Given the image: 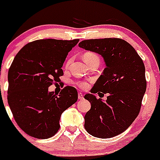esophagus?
I'll return each instance as SVG.
<instances>
[{
    "mask_svg": "<svg viewBox=\"0 0 160 160\" xmlns=\"http://www.w3.org/2000/svg\"><path fill=\"white\" fill-rule=\"evenodd\" d=\"M78 99H83V97H84V95H83L82 93L79 92L78 94Z\"/></svg>",
    "mask_w": 160,
    "mask_h": 160,
    "instance_id": "esophagus-1",
    "label": "esophagus"
}]
</instances>
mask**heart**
<instances>
[{"mask_svg": "<svg viewBox=\"0 0 160 160\" xmlns=\"http://www.w3.org/2000/svg\"><path fill=\"white\" fill-rule=\"evenodd\" d=\"M83 58H84L85 62H86L87 64V63H89L92 60H94V59H98V56L95 53H94V52L88 51L83 53ZM70 60L67 61L66 66H68V65L70 64ZM76 85H77L78 87H80V88L82 89H86L87 87H88V83H87V82H84V81L78 82L76 83Z\"/></svg>", "mask_w": 160, "mask_h": 160, "instance_id": "1", "label": "heart"}]
</instances>
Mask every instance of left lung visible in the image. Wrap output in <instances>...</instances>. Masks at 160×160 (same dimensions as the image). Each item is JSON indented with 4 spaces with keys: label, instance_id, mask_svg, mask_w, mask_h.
Instances as JSON below:
<instances>
[{
    "label": "left lung",
    "instance_id": "1",
    "mask_svg": "<svg viewBox=\"0 0 160 160\" xmlns=\"http://www.w3.org/2000/svg\"><path fill=\"white\" fill-rule=\"evenodd\" d=\"M79 47L99 53L107 67L91 93H108L105 102L85 95L91 108L85 115V129L97 138H111L129 128L140 111L147 88L145 66L134 47L121 38L82 41Z\"/></svg>",
    "mask_w": 160,
    "mask_h": 160
}]
</instances>
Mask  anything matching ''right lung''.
Masks as SVG:
<instances>
[{"instance_id":"add662e5","label":"right lung","mask_w":160,"mask_h":160,"mask_svg":"<svg viewBox=\"0 0 160 160\" xmlns=\"http://www.w3.org/2000/svg\"><path fill=\"white\" fill-rule=\"evenodd\" d=\"M79 39H40L26 44L14 58L8 73V102L17 124L29 136L48 138L60 128L64 111L78 100L74 87L48 90L61 82L68 53Z\"/></svg>"}]
</instances>
